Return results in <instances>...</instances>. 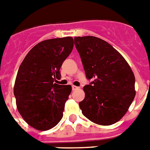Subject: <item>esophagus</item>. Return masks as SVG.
<instances>
[{
	"label": "esophagus",
	"instance_id": "34e87169",
	"mask_svg": "<svg viewBox=\"0 0 150 150\" xmlns=\"http://www.w3.org/2000/svg\"><path fill=\"white\" fill-rule=\"evenodd\" d=\"M78 89H79V87L75 86V85H72V90H73V91L78 90Z\"/></svg>",
	"mask_w": 150,
	"mask_h": 150
}]
</instances>
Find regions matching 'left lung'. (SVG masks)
<instances>
[{
    "instance_id": "obj_1",
    "label": "left lung",
    "mask_w": 150,
    "mask_h": 150,
    "mask_svg": "<svg viewBox=\"0 0 150 150\" xmlns=\"http://www.w3.org/2000/svg\"><path fill=\"white\" fill-rule=\"evenodd\" d=\"M75 47L90 85L84 86L79 102L83 115L98 125L114 124L127 112L135 98V76L121 54L92 36L75 37Z\"/></svg>"
}]
</instances>
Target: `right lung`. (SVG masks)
Instances as JSON below:
<instances>
[{
  "instance_id": "add662e5",
  "label": "right lung",
  "mask_w": 150,
  "mask_h": 150,
  "mask_svg": "<svg viewBox=\"0 0 150 150\" xmlns=\"http://www.w3.org/2000/svg\"><path fill=\"white\" fill-rule=\"evenodd\" d=\"M72 37L50 39L30 50L17 71L13 94L19 113L36 129L45 131L59 124L71 85H58L60 68L72 51Z\"/></svg>"
}]
</instances>
